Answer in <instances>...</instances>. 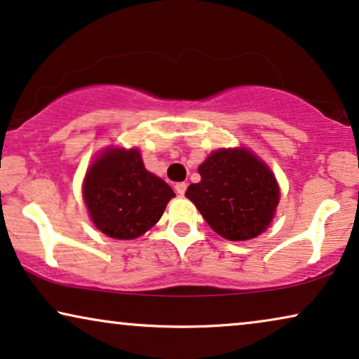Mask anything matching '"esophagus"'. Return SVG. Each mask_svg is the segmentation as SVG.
<instances>
[{
	"mask_svg": "<svg viewBox=\"0 0 359 359\" xmlns=\"http://www.w3.org/2000/svg\"><path fill=\"white\" fill-rule=\"evenodd\" d=\"M186 188H188V184H186V183H176L175 184L176 193H178L180 196H183L186 193Z\"/></svg>",
	"mask_w": 359,
	"mask_h": 359,
	"instance_id": "obj_1",
	"label": "esophagus"
}]
</instances>
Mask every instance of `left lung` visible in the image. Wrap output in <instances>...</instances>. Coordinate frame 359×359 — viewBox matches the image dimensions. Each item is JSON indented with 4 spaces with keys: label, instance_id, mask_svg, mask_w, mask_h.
<instances>
[{
    "label": "left lung",
    "instance_id": "8db88e82",
    "mask_svg": "<svg viewBox=\"0 0 359 359\" xmlns=\"http://www.w3.org/2000/svg\"><path fill=\"white\" fill-rule=\"evenodd\" d=\"M198 170L201 181L189 186L186 198L210 229L232 242L266 230L279 203V188L262 160L245 149L217 150Z\"/></svg>",
    "mask_w": 359,
    "mask_h": 359
}]
</instances>
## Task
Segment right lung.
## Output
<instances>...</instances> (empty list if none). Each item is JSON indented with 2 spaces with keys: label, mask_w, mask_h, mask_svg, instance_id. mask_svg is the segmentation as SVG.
I'll return each instance as SVG.
<instances>
[{
  "label": "right lung",
  "mask_w": 359,
  "mask_h": 359,
  "mask_svg": "<svg viewBox=\"0 0 359 359\" xmlns=\"http://www.w3.org/2000/svg\"><path fill=\"white\" fill-rule=\"evenodd\" d=\"M175 193L145 170L137 149L106 150L88 170L83 198L91 220L107 237H140L158 222Z\"/></svg>",
  "instance_id": "obj_1"
}]
</instances>
